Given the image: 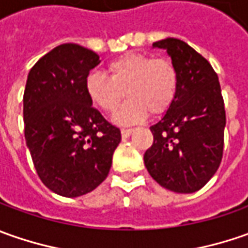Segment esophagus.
<instances>
[{
	"label": "esophagus",
	"instance_id": "34e87169",
	"mask_svg": "<svg viewBox=\"0 0 248 248\" xmlns=\"http://www.w3.org/2000/svg\"><path fill=\"white\" fill-rule=\"evenodd\" d=\"M134 132V129L128 128V129H121V135H123V138H128L129 135Z\"/></svg>",
	"mask_w": 248,
	"mask_h": 248
}]
</instances>
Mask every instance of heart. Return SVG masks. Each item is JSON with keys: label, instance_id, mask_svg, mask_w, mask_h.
I'll list each match as a JSON object with an SVG mask.
<instances>
[{"label": "heart", "instance_id": "b5f03b06", "mask_svg": "<svg viewBox=\"0 0 248 248\" xmlns=\"http://www.w3.org/2000/svg\"><path fill=\"white\" fill-rule=\"evenodd\" d=\"M106 70L109 77L90 73L84 87L91 102L106 113H113L124 96H128L114 116L120 124L139 123L148 113L161 116L175 100L179 77L174 63L166 58L125 53L111 61Z\"/></svg>", "mask_w": 248, "mask_h": 248}]
</instances>
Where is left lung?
<instances>
[{
  "instance_id": "8db88e82",
  "label": "left lung",
  "mask_w": 248,
  "mask_h": 248,
  "mask_svg": "<svg viewBox=\"0 0 248 248\" xmlns=\"http://www.w3.org/2000/svg\"><path fill=\"white\" fill-rule=\"evenodd\" d=\"M166 49L179 77L176 98L150 127L153 145L145 166L158 185L193 193L213 178L222 160L225 106L218 76L207 59L178 38L153 44Z\"/></svg>"
}]
</instances>
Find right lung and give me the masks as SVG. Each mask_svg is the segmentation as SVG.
Returning a JSON list of instances; mask_svg holds the SVG:
<instances>
[{"mask_svg":"<svg viewBox=\"0 0 248 248\" xmlns=\"http://www.w3.org/2000/svg\"><path fill=\"white\" fill-rule=\"evenodd\" d=\"M99 56L62 44L31 67L23 95L26 145L43 184L56 195L78 197L106 179L121 140L85 92Z\"/></svg>","mask_w":248,"mask_h":248,"instance_id":"obj_1","label":"right lung"}]
</instances>
